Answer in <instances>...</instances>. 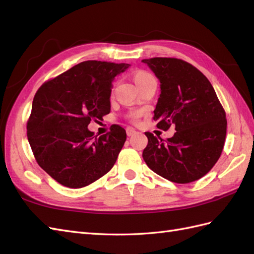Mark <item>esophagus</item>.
Instances as JSON below:
<instances>
[{"label":"esophagus","instance_id":"34e87169","mask_svg":"<svg viewBox=\"0 0 254 254\" xmlns=\"http://www.w3.org/2000/svg\"><path fill=\"white\" fill-rule=\"evenodd\" d=\"M126 133H127L128 136H131V135L135 134L136 131H135V129L132 128V127H127V128H126Z\"/></svg>","mask_w":254,"mask_h":254}]
</instances>
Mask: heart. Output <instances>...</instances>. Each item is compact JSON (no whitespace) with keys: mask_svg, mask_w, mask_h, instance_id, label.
I'll return each instance as SVG.
<instances>
[{"mask_svg":"<svg viewBox=\"0 0 254 254\" xmlns=\"http://www.w3.org/2000/svg\"><path fill=\"white\" fill-rule=\"evenodd\" d=\"M149 76H151V75L148 74L147 72L137 71V72H135L134 75H133V80H134L136 86H140V84H141L146 78L149 77ZM139 118H140V112H135V113H132V114H131V119H132L134 122L139 120Z\"/></svg>","mask_w":254,"mask_h":254,"instance_id":"1","label":"heart"}]
</instances>
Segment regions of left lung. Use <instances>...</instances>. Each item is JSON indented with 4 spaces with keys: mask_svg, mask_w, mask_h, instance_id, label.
Wrapping results in <instances>:
<instances>
[{
    "mask_svg": "<svg viewBox=\"0 0 254 254\" xmlns=\"http://www.w3.org/2000/svg\"><path fill=\"white\" fill-rule=\"evenodd\" d=\"M160 80L153 120L175 134L167 140L145 132L143 159L152 172L176 183L200 179L219 159L227 133L226 112L211 82L189 63L177 58L143 59Z\"/></svg>",
    "mask_w": 254,
    "mask_h": 254,
    "instance_id": "left-lung-1",
    "label": "left lung"
}]
</instances>
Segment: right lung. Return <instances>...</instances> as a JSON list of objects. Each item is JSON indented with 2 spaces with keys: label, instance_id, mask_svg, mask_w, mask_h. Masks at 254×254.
<instances>
[{
  "label": "right lung",
  "instance_id": "right-lung-1",
  "mask_svg": "<svg viewBox=\"0 0 254 254\" xmlns=\"http://www.w3.org/2000/svg\"><path fill=\"white\" fill-rule=\"evenodd\" d=\"M129 65L83 61L37 91L27 139L39 166L63 186L87 187L113 167L126 141L125 129L113 125L97 137L88 125L110 112L112 81Z\"/></svg>",
  "mask_w": 254,
  "mask_h": 254
}]
</instances>
